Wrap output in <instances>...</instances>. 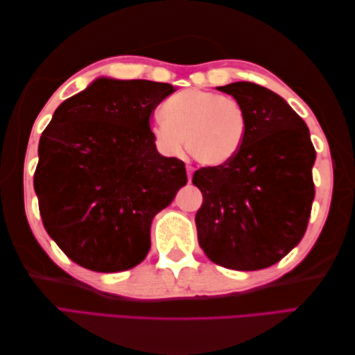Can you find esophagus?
<instances>
[{"instance_id": "esophagus-1", "label": "esophagus", "mask_w": 355, "mask_h": 355, "mask_svg": "<svg viewBox=\"0 0 355 355\" xmlns=\"http://www.w3.org/2000/svg\"><path fill=\"white\" fill-rule=\"evenodd\" d=\"M186 171H187V178H189V182H191V180H192V173H193V168H192V166L187 164V166H186Z\"/></svg>"}]
</instances>
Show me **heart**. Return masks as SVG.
<instances>
[{"instance_id":"obj_1","label":"heart","mask_w":355,"mask_h":355,"mask_svg":"<svg viewBox=\"0 0 355 355\" xmlns=\"http://www.w3.org/2000/svg\"><path fill=\"white\" fill-rule=\"evenodd\" d=\"M163 120L150 126L157 148L171 157L191 155L206 166H221L238 155L245 141L248 119L243 105L229 96L184 89L162 107Z\"/></svg>"}]
</instances>
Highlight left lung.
<instances>
[{"mask_svg":"<svg viewBox=\"0 0 355 355\" xmlns=\"http://www.w3.org/2000/svg\"><path fill=\"white\" fill-rule=\"evenodd\" d=\"M243 105L248 131L232 162L195 171L200 247L225 268L281 261L304 238L314 200L310 131L281 96L253 82L218 87Z\"/></svg>","mask_w":355,"mask_h":355,"instance_id":"left-lung-1","label":"left lung"}]
</instances>
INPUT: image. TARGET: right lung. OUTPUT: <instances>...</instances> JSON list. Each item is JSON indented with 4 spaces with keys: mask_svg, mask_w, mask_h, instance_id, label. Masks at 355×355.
I'll return each instance as SVG.
<instances>
[{
    "mask_svg": "<svg viewBox=\"0 0 355 355\" xmlns=\"http://www.w3.org/2000/svg\"><path fill=\"white\" fill-rule=\"evenodd\" d=\"M175 87L101 78L59 105L45 128L33 186L50 238L78 266L116 273L146 258L150 223L187 183L158 154L149 119Z\"/></svg>",
    "mask_w": 355,
    "mask_h": 355,
    "instance_id": "obj_1",
    "label": "right lung"
}]
</instances>
